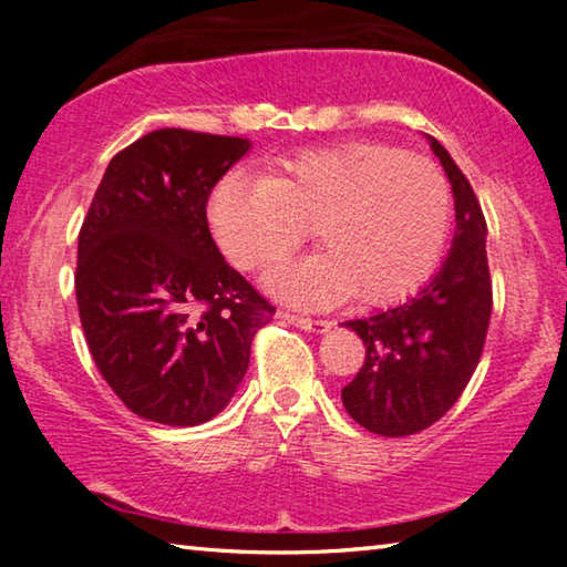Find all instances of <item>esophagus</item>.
Listing matches in <instances>:
<instances>
[{"instance_id":"esophagus-1","label":"esophagus","mask_w":567,"mask_h":567,"mask_svg":"<svg viewBox=\"0 0 567 567\" xmlns=\"http://www.w3.org/2000/svg\"><path fill=\"white\" fill-rule=\"evenodd\" d=\"M277 318L280 320H287L297 324V328L302 330H310V332H328L330 330V320H315V318H305V315H295L290 310H277Z\"/></svg>"}]
</instances>
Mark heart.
<instances>
[{"mask_svg": "<svg viewBox=\"0 0 567 567\" xmlns=\"http://www.w3.org/2000/svg\"><path fill=\"white\" fill-rule=\"evenodd\" d=\"M450 215L435 162L378 142L297 152L270 177L233 172L209 199L217 245L243 270L280 260L315 225L324 252L265 275L267 290L312 307L352 292L362 305H390L417 290L443 255Z\"/></svg>", "mask_w": 567, "mask_h": 567, "instance_id": "obj_1", "label": "heart"}]
</instances>
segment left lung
<instances>
[{
	"mask_svg": "<svg viewBox=\"0 0 567 567\" xmlns=\"http://www.w3.org/2000/svg\"><path fill=\"white\" fill-rule=\"evenodd\" d=\"M430 147L453 185V249L408 302L344 322L360 334L364 362L342 388V405L364 430L385 437L415 435L455 405L483 354L493 312L483 207L447 150L437 140Z\"/></svg>",
	"mask_w": 567,
	"mask_h": 567,
	"instance_id": "1",
	"label": "left lung"
}]
</instances>
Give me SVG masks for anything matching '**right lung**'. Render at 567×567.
I'll return each mask as SVG.
<instances>
[{"label":"right lung","instance_id":"right-lung-1","mask_svg":"<svg viewBox=\"0 0 567 567\" xmlns=\"http://www.w3.org/2000/svg\"><path fill=\"white\" fill-rule=\"evenodd\" d=\"M245 137L155 130L120 150L80 229L74 292L94 364L134 415L213 420L275 305L225 262L207 199Z\"/></svg>","mask_w":567,"mask_h":567}]
</instances>
